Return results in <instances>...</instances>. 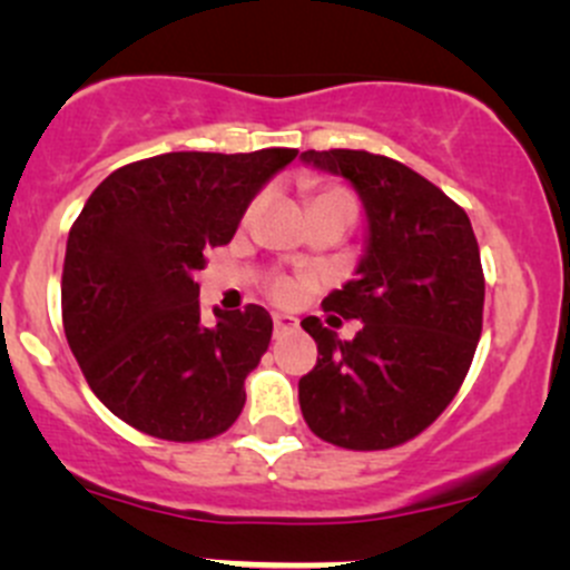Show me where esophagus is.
<instances>
[{
  "instance_id": "obj_1",
  "label": "esophagus",
  "mask_w": 570,
  "mask_h": 570,
  "mask_svg": "<svg viewBox=\"0 0 570 570\" xmlns=\"http://www.w3.org/2000/svg\"><path fill=\"white\" fill-rule=\"evenodd\" d=\"M273 327H275V336H284V333L297 331V320L286 317V314H273Z\"/></svg>"
}]
</instances>
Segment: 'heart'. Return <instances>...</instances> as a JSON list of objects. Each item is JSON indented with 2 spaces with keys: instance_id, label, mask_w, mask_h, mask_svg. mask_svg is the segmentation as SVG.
<instances>
[{
  "instance_id": "obj_1",
  "label": "heart",
  "mask_w": 570,
  "mask_h": 570,
  "mask_svg": "<svg viewBox=\"0 0 570 570\" xmlns=\"http://www.w3.org/2000/svg\"><path fill=\"white\" fill-rule=\"evenodd\" d=\"M331 195H347V193H344V189L331 187V189H322L317 198H331ZM317 198H314V200H317ZM256 206H258V200L250 206V215H253V212H256ZM269 292H273L275 301H289V297L295 295V284H292L289 278H275L273 284H269Z\"/></svg>"
}]
</instances>
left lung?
I'll use <instances>...</instances> for the list:
<instances>
[{
	"mask_svg": "<svg viewBox=\"0 0 570 570\" xmlns=\"http://www.w3.org/2000/svg\"><path fill=\"white\" fill-rule=\"evenodd\" d=\"M301 159L347 178L370 223L358 278L322 301L361 331L342 342L320 317L301 322L320 353L297 383L303 419L333 446L392 450L428 430L463 386L482 333L480 245L461 206L396 159L350 148Z\"/></svg>",
	"mask_w": 570,
	"mask_h": 570,
	"instance_id": "1",
	"label": "left lung"
}]
</instances>
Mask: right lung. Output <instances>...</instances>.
I'll return each mask as SVG.
<instances>
[{"instance_id": "add662e5", "label": "right lung", "mask_w": 570, "mask_h": 570, "mask_svg": "<svg viewBox=\"0 0 570 570\" xmlns=\"http://www.w3.org/2000/svg\"><path fill=\"white\" fill-rule=\"evenodd\" d=\"M297 157L174 151L112 170L73 220L62 327L94 394L140 433L206 441L245 405V377L273 336L262 306L200 317L195 273L232 243L253 195Z\"/></svg>"}]
</instances>
